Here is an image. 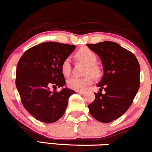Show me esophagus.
Here are the masks:
<instances>
[{
	"mask_svg": "<svg viewBox=\"0 0 152 152\" xmlns=\"http://www.w3.org/2000/svg\"><path fill=\"white\" fill-rule=\"evenodd\" d=\"M76 93H78V94H83L84 93V91H76Z\"/></svg>",
	"mask_w": 152,
	"mask_h": 152,
	"instance_id": "obj_1",
	"label": "esophagus"
}]
</instances>
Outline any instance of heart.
Wrapping results in <instances>:
<instances>
[{
    "label": "heart",
    "mask_w": 152,
    "mask_h": 152,
    "mask_svg": "<svg viewBox=\"0 0 152 152\" xmlns=\"http://www.w3.org/2000/svg\"><path fill=\"white\" fill-rule=\"evenodd\" d=\"M77 57L83 61L88 65L86 68V74H92L94 76H97L99 74V69L96 66V56L92 50L87 48H84L80 49L76 53ZM61 73L64 76H69L71 73V61L70 58H66L62 62L61 66ZM93 77L91 75L79 77V76H73L67 80V86L70 89L76 90V91H84L87 88L88 86L93 83Z\"/></svg>",
    "instance_id": "obj_1"
}]
</instances>
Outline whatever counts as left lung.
<instances>
[{
	"instance_id": "left-lung-1",
	"label": "left lung",
	"mask_w": 152,
	"mask_h": 152,
	"mask_svg": "<svg viewBox=\"0 0 152 152\" xmlns=\"http://www.w3.org/2000/svg\"><path fill=\"white\" fill-rule=\"evenodd\" d=\"M100 58L104 75L96 86L94 100L88 105L91 115L107 123L123 115L133 103L140 86V66L131 52L114 42L86 44ZM104 88L106 94L101 93Z\"/></svg>"
}]
</instances>
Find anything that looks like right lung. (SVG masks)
Here are the masks:
<instances>
[{
	"mask_svg": "<svg viewBox=\"0 0 152 152\" xmlns=\"http://www.w3.org/2000/svg\"><path fill=\"white\" fill-rule=\"evenodd\" d=\"M75 49V45L47 42L27 50L20 58L16 86L24 108L37 121L54 123L66 112L75 91L63 88L59 92H52L50 87L66 84L61 66Z\"/></svg>",
	"mask_w": 152,
	"mask_h": 152,
	"instance_id": "1",
	"label": "right lung"
}]
</instances>
